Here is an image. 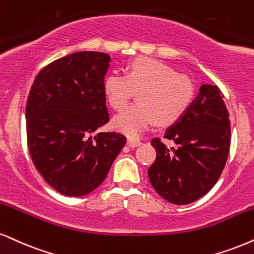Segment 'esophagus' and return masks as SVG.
I'll return each mask as SVG.
<instances>
[{
  "instance_id": "34e87169",
  "label": "esophagus",
  "mask_w": 254,
  "mask_h": 254,
  "mask_svg": "<svg viewBox=\"0 0 254 254\" xmlns=\"http://www.w3.org/2000/svg\"><path fill=\"white\" fill-rule=\"evenodd\" d=\"M127 145L130 147V148H135V147L141 145V141L137 139H132V137H128L127 139Z\"/></svg>"
}]
</instances>
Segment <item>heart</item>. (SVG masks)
I'll list each match as a JSON object with an SVG mask.
<instances>
[{"label": "heart", "mask_w": 254, "mask_h": 254, "mask_svg": "<svg viewBox=\"0 0 254 254\" xmlns=\"http://www.w3.org/2000/svg\"><path fill=\"white\" fill-rule=\"evenodd\" d=\"M102 92L109 107L121 111L134 93L139 103L129 106L113 119L118 132L135 137L156 120L170 126L184 117L193 101L195 87L190 76L155 59L140 56L127 65L126 75L111 73Z\"/></svg>", "instance_id": "heart-1"}]
</instances>
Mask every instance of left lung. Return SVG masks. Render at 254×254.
Segmentation results:
<instances>
[{"label":"left lung","instance_id":"8db88e82","mask_svg":"<svg viewBox=\"0 0 254 254\" xmlns=\"http://www.w3.org/2000/svg\"><path fill=\"white\" fill-rule=\"evenodd\" d=\"M231 122L218 86L202 84L199 95L164 139L177 143L170 149L160 137L152 139L156 158L148 178L158 194L175 205L190 203L214 186L226 165Z\"/></svg>","mask_w":254,"mask_h":254}]
</instances>
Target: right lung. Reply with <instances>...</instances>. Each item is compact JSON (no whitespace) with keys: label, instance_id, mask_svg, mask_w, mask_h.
<instances>
[{"label":"right lung","instance_id":"1","mask_svg":"<svg viewBox=\"0 0 254 254\" xmlns=\"http://www.w3.org/2000/svg\"><path fill=\"white\" fill-rule=\"evenodd\" d=\"M111 56L77 52L53 61L34 80L26 105L28 149L53 189L82 196L98 189L126 143L117 132L92 134L109 121L102 83Z\"/></svg>","mask_w":254,"mask_h":254}]
</instances>
